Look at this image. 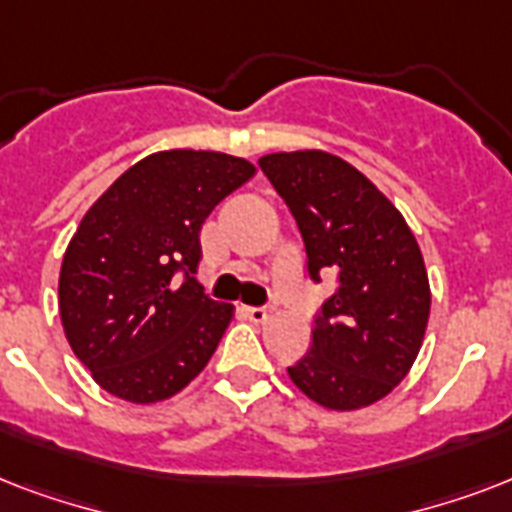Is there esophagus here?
Returning a JSON list of instances; mask_svg holds the SVG:
<instances>
[{"instance_id":"obj_1","label":"esophagus","mask_w":512,"mask_h":512,"mask_svg":"<svg viewBox=\"0 0 512 512\" xmlns=\"http://www.w3.org/2000/svg\"><path fill=\"white\" fill-rule=\"evenodd\" d=\"M244 313H247L249 321H255V324H263V321L271 316V305H260V308L249 305V308H244Z\"/></svg>"}]
</instances>
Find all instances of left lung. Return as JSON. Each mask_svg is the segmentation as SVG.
I'll use <instances>...</instances> for the list:
<instances>
[{
	"mask_svg": "<svg viewBox=\"0 0 512 512\" xmlns=\"http://www.w3.org/2000/svg\"><path fill=\"white\" fill-rule=\"evenodd\" d=\"M260 170L295 215L311 279H340L289 377L327 409H364L404 380L422 348L430 284L420 244L388 196L340 156L268 154Z\"/></svg>",
	"mask_w": 512,
	"mask_h": 512,
	"instance_id": "1",
	"label": "left lung"
}]
</instances>
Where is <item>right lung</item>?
<instances>
[{"label":"right lung","mask_w":512,"mask_h":512,"mask_svg":"<svg viewBox=\"0 0 512 512\" xmlns=\"http://www.w3.org/2000/svg\"><path fill=\"white\" fill-rule=\"evenodd\" d=\"M255 175L217 151H159L132 164L68 241L58 281L63 332L111 396L156 404L207 366L233 305L204 295L193 273L201 225Z\"/></svg>","instance_id":"1"}]
</instances>
